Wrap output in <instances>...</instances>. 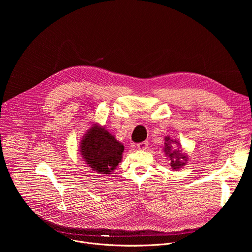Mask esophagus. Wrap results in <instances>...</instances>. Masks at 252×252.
I'll return each instance as SVG.
<instances>
[{
  "mask_svg": "<svg viewBox=\"0 0 252 252\" xmlns=\"http://www.w3.org/2000/svg\"><path fill=\"white\" fill-rule=\"evenodd\" d=\"M147 145H148V142L144 141V142H143V143H140V144H138L137 147H138L140 150H145V149H146V147H147Z\"/></svg>",
  "mask_w": 252,
  "mask_h": 252,
  "instance_id": "1",
  "label": "esophagus"
}]
</instances>
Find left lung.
I'll return each mask as SVG.
<instances>
[{
	"mask_svg": "<svg viewBox=\"0 0 252 252\" xmlns=\"http://www.w3.org/2000/svg\"><path fill=\"white\" fill-rule=\"evenodd\" d=\"M176 147L178 148L176 149ZM180 147L181 145L179 141L172 140L170 137H165L164 151L165 154L170 158V166L174 171L180 170V168L186 165V162L188 161V156L185 153H182Z\"/></svg>",
	"mask_w": 252,
	"mask_h": 252,
	"instance_id": "left-lung-1",
	"label": "left lung"
}]
</instances>
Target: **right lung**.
I'll return each instance as SVG.
<instances>
[{"label":"right lung","instance_id":"1","mask_svg":"<svg viewBox=\"0 0 252 252\" xmlns=\"http://www.w3.org/2000/svg\"><path fill=\"white\" fill-rule=\"evenodd\" d=\"M79 152L93 172L108 175L121 162L124 145L105 127L96 123L87 130L81 139Z\"/></svg>","mask_w":252,"mask_h":252}]
</instances>
